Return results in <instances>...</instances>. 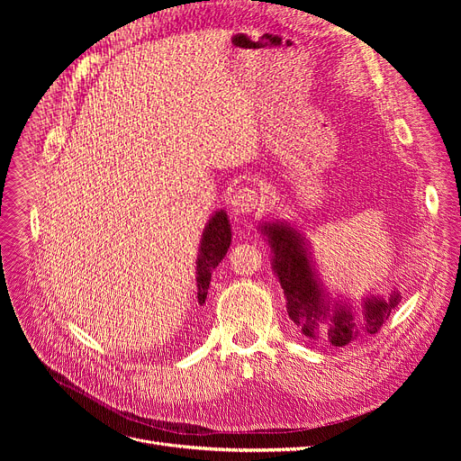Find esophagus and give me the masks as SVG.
<instances>
[{
	"label": "esophagus",
	"mask_w": 461,
	"mask_h": 461,
	"mask_svg": "<svg viewBox=\"0 0 461 461\" xmlns=\"http://www.w3.org/2000/svg\"><path fill=\"white\" fill-rule=\"evenodd\" d=\"M259 205V196L254 188L243 186L233 192V196L230 198V207L233 214H249L254 212Z\"/></svg>",
	"instance_id": "esophagus-1"
}]
</instances>
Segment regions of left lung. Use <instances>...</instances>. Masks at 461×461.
<instances>
[{
  "label": "left lung",
  "instance_id": "obj_1",
  "mask_svg": "<svg viewBox=\"0 0 461 461\" xmlns=\"http://www.w3.org/2000/svg\"><path fill=\"white\" fill-rule=\"evenodd\" d=\"M259 233L271 249V267L285 297L287 316L310 340H327L342 348L358 336L375 334L400 304L398 287L381 297L372 292L351 299H334L313 263L310 240L301 226L287 221L261 222Z\"/></svg>",
  "mask_w": 461,
  "mask_h": 461
}]
</instances>
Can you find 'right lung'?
Segmentation results:
<instances>
[{"label":"right lung","mask_w":461,"mask_h":461,"mask_svg":"<svg viewBox=\"0 0 461 461\" xmlns=\"http://www.w3.org/2000/svg\"><path fill=\"white\" fill-rule=\"evenodd\" d=\"M230 245H231V224H230L228 212L224 209H216L203 228L198 258H196V287H198L200 306L205 304L211 275L218 267V263L224 259Z\"/></svg>","instance_id":"obj_1"}]
</instances>
